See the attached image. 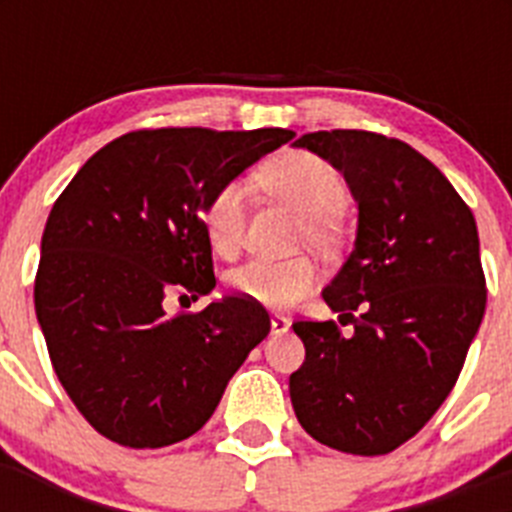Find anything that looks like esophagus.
<instances>
[{
    "instance_id": "obj_1",
    "label": "esophagus",
    "mask_w": 512,
    "mask_h": 512,
    "mask_svg": "<svg viewBox=\"0 0 512 512\" xmlns=\"http://www.w3.org/2000/svg\"><path fill=\"white\" fill-rule=\"evenodd\" d=\"M289 328H292V320L284 318V315H274V318H271V333H274V336H284Z\"/></svg>"
}]
</instances>
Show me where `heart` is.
Here are the masks:
<instances>
[{"instance_id": "b5f03b06", "label": "heart", "mask_w": 512, "mask_h": 512, "mask_svg": "<svg viewBox=\"0 0 512 512\" xmlns=\"http://www.w3.org/2000/svg\"><path fill=\"white\" fill-rule=\"evenodd\" d=\"M266 192L287 202L302 215V235L320 248H333L341 238L338 212L346 207L348 192L328 161L315 153L289 151L271 158L259 174ZM246 225V187L243 182H225L210 194L202 207V228L207 243L220 256H233L243 241ZM320 279L315 261L307 256L284 261L253 259L238 266L228 277L230 289L256 305L284 310L312 292Z\"/></svg>"}]
</instances>
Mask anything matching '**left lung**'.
Returning a JSON list of instances; mask_svg holds the SVG:
<instances>
[{
    "label": "left lung",
    "instance_id": "8db88e82",
    "mask_svg": "<svg viewBox=\"0 0 512 512\" xmlns=\"http://www.w3.org/2000/svg\"><path fill=\"white\" fill-rule=\"evenodd\" d=\"M292 146L341 171L359 210L354 251L323 289L354 333L333 320L292 325L305 343V364L289 377L292 408L330 449L390 454L454 390L482 323L477 223L449 179L402 140L318 130Z\"/></svg>",
    "mask_w": 512,
    "mask_h": 512
}]
</instances>
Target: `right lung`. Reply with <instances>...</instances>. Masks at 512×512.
Masks as SVG:
<instances>
[{
  "label": "right lung",
  "instance_id": "obj_1",
  "mask_svg": "<svg viewBox=\"0 0 512 512\" xmlns=\"http://www.w3.org/2000/svg\"><path fill=\"white\" fill-rule=\"evenodd\" d=\"M292 138L284 128L138 130L99 148L56 200L35 312L63 390L110 441L161 449L197 433L269 336V312L243 297L174 318L164 297L215 289L202 207Z\"/></svg>",
  "mask_w": 512,
  "mask_h": 512
}]
</instances>
